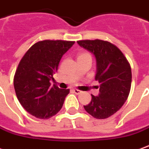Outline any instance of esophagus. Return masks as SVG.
<instances>
[{
    "label": "esophagus",
    "instance_id": "esophagus-1",
    "mask_svg": "<svg viewBox=\"0 0 149 149\" xmlns=\"http://www.w3.org/2000/svg\"><path fill=\"white\" fill-rule=\"evenodd\" d=\"M72 91H73V93H76V94H80V93H81V91L77 89H72Z\"/></svg>",
    "mask_w": 149,
    "mask_h": 149
}]
</instances>
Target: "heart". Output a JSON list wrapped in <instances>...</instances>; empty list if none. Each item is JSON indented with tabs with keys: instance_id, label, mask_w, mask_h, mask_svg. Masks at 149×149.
Wrapping results in <instances>:
<instances>
[{
	"instance_id": "1",
	"label": "heart",
	"mask_w": 149,
	"mask_h": 149,
	"mask_svg": "<svg viewBox=\"0 0 149 149\" xmlns=\"http://www.w3.org/2000/svg\"><path fill=\"white\" fill-rule=\"evenodd\" d=\"M84 55H87V54H86V53H83V54H81V55H80L79 56H84ZM79 56H78V57H79Z\"/></svg>"
}]
</instances>
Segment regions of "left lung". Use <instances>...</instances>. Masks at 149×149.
Segmentation results:
<instances>
[{
	"mask_svg": "<svg viewBox=\"0 0 149 149\" xmlns=\"http://www.w3.org/2000/svg\"><path fill=\"white\" fill-rule=\"evenodd\" d=\"M96 59L95 80L99 82V94L84 106L93 118H109L123 107L132 85V69L124 55L116 46L100 39L77 41Z\"/></svg>",
	"mask_w": 149,
	"mask_h": 149,
	"instance_id": "8db88e82",
	"label": "left lung"
}]
</instances>
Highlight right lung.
Wrapping results in <instances>:
<instances>
[{
	"label": "right lung",
	"mask_w": 149,
	"mask_h": 149,
	"mask_svg": "<svg viewBox=\"0 0 149 149\" xmlns=\"http://www.w3.org/2000/svg\"><path fill=\"white\" fill-rule=\"evenodd\" d=\"M75 42L43 40L28 50L17 66L13 85L17 97L28 113L41 119L56 114L69 89L51 85L63 55Z\"/></svg>",
	"instance_id": "right-lung-1"
}]
</instances>
